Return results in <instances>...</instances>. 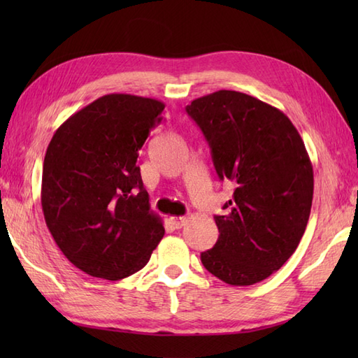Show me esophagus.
Returning <instances> with one entry per match:
<instances>
[{
	"mask_svg": "<svg viewBox=\"0 0 358 358\" xmlns=\"http://www.w3.org/2000/svg\"><path fill=\"white\" fill-rule=\"evenodd\" d=\"M169 223L175 227V229H180L186 223V217H169Z\"/></svg>",
	"mask_w": 358,
	"mask_h": 358,
	"instance_id": "esophagus-1",
	"label": "esophagus"
}]
</instances>
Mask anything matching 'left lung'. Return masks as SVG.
I'll return each instance as SVG.
<instances>
[{"instance_id": "1", "label": "left lung", "mask_w": 358, "mask_h": 358, "mask_svg": "<svg viewBox=\"0 0 358 358\" xmlns=\"http://www.w3.org/2000/svg\"><path fill=\"white\" fill-rule=\"evenodd\" d=\"M206 138L220 180L234 185L218 240L201 263L227 285L268 278L291 257L305 234L314 172L301 136L283 112L257 98L218 92L186 106Z\"/></svg>"}]
</instances>
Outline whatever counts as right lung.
Returning <instances> with one entry per match:
<instances>
[{
  "instance_id": "right-lung-1",
  "label": "right lung",
  "mask_w": 358,
  "mask_h": 358,
  "mask_svg": "<svg viewBox=\"0 0 358 358\" xmlns=\"http://www.w3.org/2000/svg\"><path fill=\"white\" fill-rule=\"evenodd\" d=\"M164 103L109 94L57 129L43 164L44 220L73 266L121 280L143 269L164 235L143 186L138 152Z\"/></svg>"
}]
</instances>
